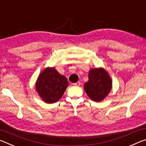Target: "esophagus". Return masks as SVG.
<instances>
[{"label":"esophagus","mask_w":146,"mask_h":146,"mask_svg":"<svg viewBox=\"0 0 146 146\" xmlns=\"http://www.w3.org/2000/svg\"><path fill=\"white\" fill-rule=\"evenodd\" d=\"M81 84V83L80 82H77L76 83H73V85L75 86H80V85Z\"/></svg>","instance_id":"esophagus-1"}]
</instances>
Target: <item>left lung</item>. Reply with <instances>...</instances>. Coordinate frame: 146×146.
I'll return each instance as SVG.
<instances>
[{
  "mask_svg": "<svg viewBox=\"0 0 146 146\" xmlns=\"http://www.w3.org/2000/svg\"><path fill=\"white\" fill-rule=\"evenodd\" d=\"M89 80L84 85L88 97L95 102L104 100L112 88V80L103 68H92L89 71Z\"/></svg>",
  "mask_w": 146,
  "mask_h": 146,
  "instance_id": "obj_1",
  "label": "left lung"
}]
</instances>
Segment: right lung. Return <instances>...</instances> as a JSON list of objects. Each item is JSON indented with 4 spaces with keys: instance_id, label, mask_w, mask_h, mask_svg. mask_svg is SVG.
<instances>
[{
    "instance_id": "obj_1",
    "label": "right lung",
    "mask_w": 146,
    "mask_h": 146,
    "mask_svg": "<svg viewBox=\"0 0 146 146\" xmlns=\"http://www.w3.org/2000/svg\"><path fill=\"white\" fill-rule=\"evenodd\" d=\"M68 86V81L65 76L54 67H48L38 76L35 88L44 102L53 104L60 99Z\"/></svg>"
}]
</instances>
